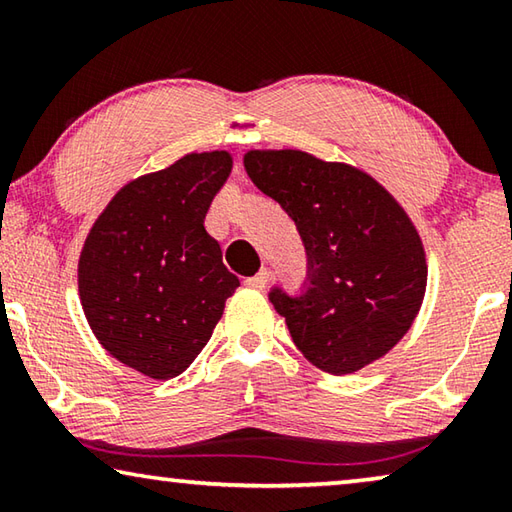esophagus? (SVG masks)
I'll return each instance as SVG.
<instances>
[{
    "label": "esophagus",
    "instance_id": "obj_1",
    "mask_svg": "<svg viewBox=\"0 0 512 512\" xmlns=\"http://www.w3.org/2000/svg\"><path fill=\"white\" fill-rule=\"evenodd\" d=\"M268 273L266 268H262V271H259L257 275H253V277H248L246 280V287H250V289H264L266 287V282H268Z\"/></svg>",
    "mask_w": 512,
    "mask_h": 512
}]
</instances>
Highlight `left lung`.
Instances as JSON below:
<instances>
[{
  "mask_svg": "<svg viewBox=\"0 0 512 512\" xmlns=\"http://www.w3.org/2000/svg\"><path fill=\"white\" fill-rule=\"evenodd\" d=\"M259 192L296 223L307 255L298 293L273 284L268 300L298 350L329 375H350L393 348L427 287L422 241L395 198L348 164L302 151H250Z\"/></svg>",
  "mask_w": 512,
  "mask_h": 512,
  "instance_id": "obj_1",
  "label": "left lung"
}]
</instances>
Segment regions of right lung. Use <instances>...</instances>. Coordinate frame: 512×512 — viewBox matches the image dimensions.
Returning <instances> with one entry per match:
<instances>
[{"label": "right lung", "mask_w": 512, "mask_h": 512, "mask_svg": "<svg viewBox=\"0 0 512 512\" xmlns=\"http://www.w3.org/2000/svg\"><path fill=\"white\" fill-rule=\"evenodd\" d=\"M230 169L225 151L192 153L133 180L83 246L79 291L92 332L112 357L153 379L192 366L239 287L203 225Z\"/></svg>", "instance_id": "add662e5"}]
</instances>
